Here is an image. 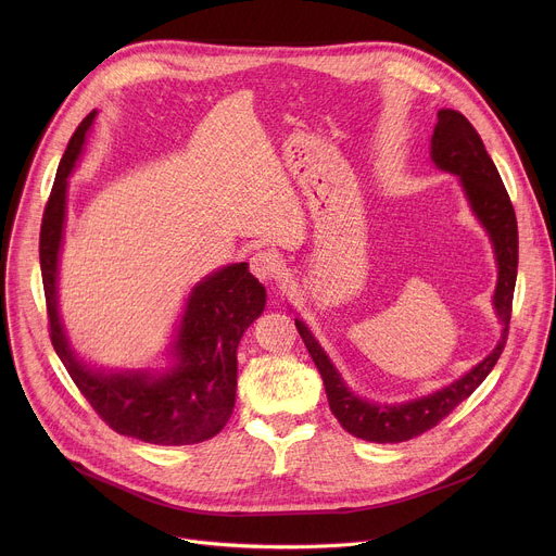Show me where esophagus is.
<instances>
[{"label":"esophagus","mask_w":556,"mask_h":556,"mask_svg":"<svg viewBox=\"0 0 556 556\" xmlns=\"http://www.w3.org/2000/svg\"><path fill=\"white\" fill-rule=\"evenodd\" d=\"M251 270L257 279L273 283L281 270V262L277 260V255H273L270 251H260L251 257Z\"/></svg>","instance_id":"obj_1"}]
</instances>
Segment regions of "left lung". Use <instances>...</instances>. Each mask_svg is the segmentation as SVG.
I'll list each match as a JSON object with an SVG mask.
<instances>
[{"instance_id": "obj_1", "label": "left lung", "mask_w": 556, "mask_h": 556, "mask_svg": "<svg viewBox=\"0 0 556 556\" xmlns=\"http://www.w3.org/2000/svg\"><path fill=\"white\" fill-rule=\"evenodd\" d=\"M429 153L433 165L440 172L457 176L472 215L480 219L493 244L497 262V286L493 294V307L502 324V337L493 352L451 384H444L442 389L420 395V399L391 405L371 403L367 399H361L358 393H354L345 384L343 376L339 374L326 350L319 345V341L314 339L309 328L301 319H294L296 330L316 369H319L324 378L330 409L341 422V427L361 440L378 444L407 442L433 429L444 416H448L484 382V378L491 374L497 358L502 356L508 337L513 292L517 281L519 240L515 208L500 178V172L491 161L480 134L475 131V127L466 121L464 114L455 110L438 112V123L431 136Z\"/></svg>"}]
</instances>
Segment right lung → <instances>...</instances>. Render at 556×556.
I'll list each match as a JSON object with an SVG mask.
<instances>
[{
	"label": "right lung",
	"mask_w": 556,
	"mask_h": 556,
	"mask_svg": "<svg viewBox=\"0 0 556 556\" xmlns=\"http://www.w3.org/2000/svg\"><path fill=\"white\" fill-rule=\"evenodd\" d=\"M90 112L61 157L39 237V262L50 319V339L67 374L94 412L121 435L149 444H198L224 429L235 407L237 345L266 307V288L247 262L228 264L198 281L161 369H97L72 348L59 314V260L65 230L67 178L81 157Z\"/></svg>",
	"instance_id": "right-lung-1"
}]
</instances>
